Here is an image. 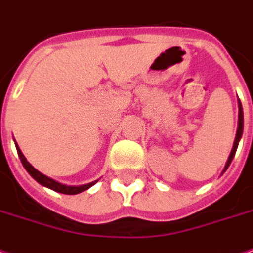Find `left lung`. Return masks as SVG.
Instances as JSON below:
<instances>
[{"label": "left lung", "mask_w": 253, "mask_h": 253, "mask_svg": "<svg viewBox=\"0 0 253 253\" xmlns=\"http://www.w3.org/2000/svg\"><path fill=\"white\" fill-rule=\"evenodd\" d=\"M242 130H244V113H242L241 101L238 100V128H237V135H235V140H234L231 153H230V156H228V160H227V163H225L223 172H224V171L228 169V166H230V164H231V162H233L234 156H235V152H237V147H238V143H240V140H241Z\"/></svg>", "instance_id": "1"}]
</instances>
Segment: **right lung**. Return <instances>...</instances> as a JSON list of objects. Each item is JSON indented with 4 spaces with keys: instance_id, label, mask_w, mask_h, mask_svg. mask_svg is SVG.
<instances>
[{
    "instance_id": "1",
    "label": "right lung",
    "mask_w": 253,
    "mask_h": 253,
    "mask_svg": "<svg viewBox=\"0 0 253 253\" xmlns=\"http://www.w3.org/2000/svg\"><path fill=\"white\" fill-rule=\"evenodd\" d=\"M16 150H18V154H19L20 162H22L23 167L26 169V171H28L29 174L35 178L36 181H37L40 185L47 186V188H50V189L55 191V192H59V194H65V195L81 194V192L86 191V189H89L90 186H93L94 184H96V182H97V181H93V182H90V184H86V185H79V186H71V185H64V184H59V182H57V181H54L52 178L47 177V175L42 174L40 171L36 170L35 167H33V166H32V164H30L28 160H26V157L23 156V153H22V150H20L18 145H16Z\"/></svg>"
}]
</instances>
